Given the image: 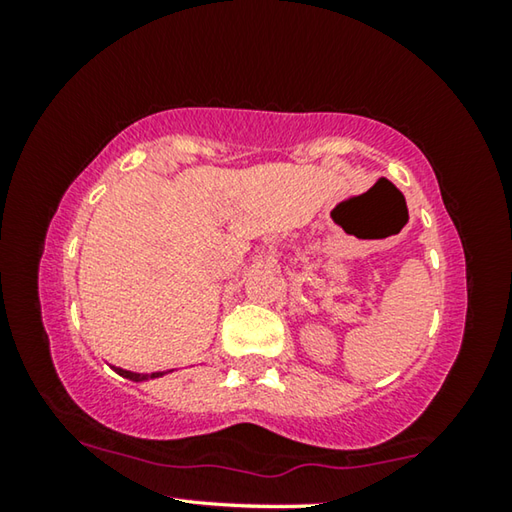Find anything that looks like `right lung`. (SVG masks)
Wrapping results in <instances>:
<instances>
[{"label":"right lung","instance_id":"add662e5","mask_svg":"<svg viewBox=\"0 0 512 512\" xmlns=\"http://www.w3.org/2000/svg\"><path fill=\"white\" fill-rule=\"evenodd\" d=\"M121 377L126 379H133V381H146V379H153V377H162L164 372H151V375H137V372H128V370H121V368H115Z\"/></svg>","mask_w":512,"mask_h":512}]
</instances>
